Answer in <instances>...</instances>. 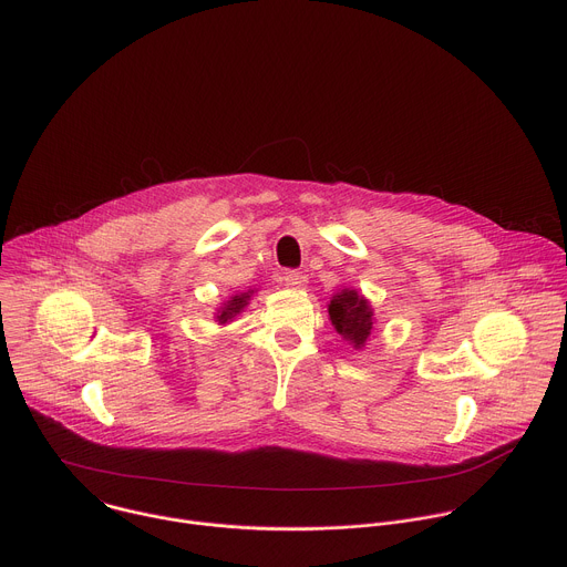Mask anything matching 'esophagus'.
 I'll list each match as a JSON object with an SVG mask.
<instances>
[{"instance_id":"34e87169","label":"esophagus","mask_w":567,"mask_h":567,"mask_svg":"<svg viewBox=\"0 0 567 567\" xmlns=\"http://www.w3.org/2000/svg\"><path fill=\"white\" fill-rule=\"evenodd\" d=\"M280 282H282L285 287H291V289H302V287L307 285V276H302L300 271L289 269V271H285V274L280 276Z\"/></svg>"}]
</instances>
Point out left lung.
Segmentation results:
<instances>
[{"label": "left lung", "instance_id": "1", "mask_svg": "<svg viewBox=\"0 0 567 567\" xmlns=\"http://www.w3.org/2000/svg\"><path fill=\"white\" fill-rule=\"evenodd\" d=\"M330 320L337 332L357 350L365 346L372 332V307L357 289H341L328 305Z\"/></svg>", "mask_w": 567, "mask_h": 567}]
</instances>
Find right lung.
Wrapping results in <instances>:
<instances>
[{
  "label": "right lung",
  "mask_w": 567,
  "mask_h": 567,
  "mask_svg": "<svg viewBox=\"0 0 567 567\" xmlns=\"http://www.w3.org/2000/svg\"><path fill=\"white\" fill-rule=\"evenodd\" d=\"M251 296H254V289L230 296V300H226V302H224V307H219V309H217V316H215V318L219 320V326H224V322H228L233 316H237L241 309H245V307L249 305Z\"/></svg>",
  "instance_id": "obj_1"
}]
</instances>
